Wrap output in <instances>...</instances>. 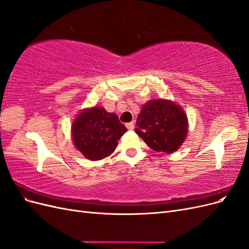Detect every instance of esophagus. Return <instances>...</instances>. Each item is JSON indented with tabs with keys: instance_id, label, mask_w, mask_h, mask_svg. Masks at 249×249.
I'll use <instances>...</instances> for the list:
<instances>
[{
	"instance_id": "1",
	"label": "esophagus",
	"mask_w": 249,
	"mask_h": 249,
	"mask_svg": "<svg viewBox=\"0 0 249 249\" xmlns=\"http://www.w3.org/2000/svg\"><path fill=\"white\" fill-rule=\"evenodd\" d=\"M125 126H126V129L127 130H134V123L133 122H131V123H127L126 124H125Z\"/></svg>"
}]
</instances>
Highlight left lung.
<instances>
[{
	"mask_svg": "<svg viewBox=\"0 0 249 249\" xmlns=\"http://www.w3.org/2000/svg\"><path fill=\"white\" fill-rule=\"evenodd\" d=\"M135 131L152 149L170 154L187 136V117L175 103L154 100L142 107Z\"/></svg>",
	"mask_w": 249,
	"mask_h": 249,
	"instance_id": "obj_1",
	"label": "left lung"
}]
</instances>
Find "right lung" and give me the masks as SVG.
<instances>
[{"label":"right lung","mask_w":249,"mask_h":249,"mask_svg":"<svg viewBox=\"0 0 249 249\" xmlns=\"http://www.w3.org/2000/svg\"><path fill=\"white\" fill-rule=\"evenodd\" d=\"M126 132L117 115L104 108L83 111L72 124L74 145L87 159L96 161L111 155Z\"/></svg>","instance_id":"obj_1"}]
</instances>
